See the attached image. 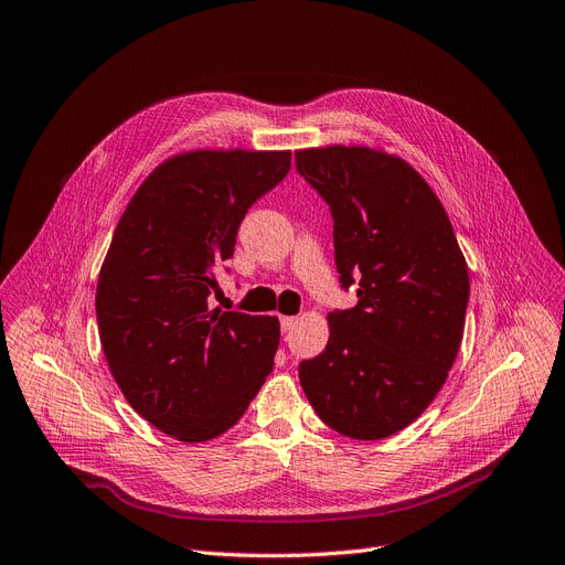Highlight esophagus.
Masks as SVG:
<instances>
[{
	"label": "esophagus",
	"mask_w": 565,
	"mask_h": 565,
	"mask_svg": "<svg viewBox=\"0 0 565 565\" xmlns=\"http://www.w3.org/2000/svg\"><path fill=\"white\" fill-rule=\"evenodd\" d=\"M296 326H298L296 316H281V332H290Z\"/></svg>",
	"instance_id": "34e87169"
}]
</instances>
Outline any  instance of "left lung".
Wrapping results in <instances>:
<instances>
[{
    "label": "left lung",
    "mask_w": 565,
    "mask_h": 565,
    "mask_svg": "<svg viewBox=\"0 0 565 565\" xmlns=\"http://www.w3.org/2000/svg\"><path fill=\"white\" fill-rule=\"evenodd\" d=\"M334 218L339 281L358 305L330 311L321 355L300 362L328 427L379 440L408 427L444 387L463 337L469 267L450 218L404 159L362 145L296 152Z\"/></svg>",
    "instance_id": "obj_1"
}]
</instances>
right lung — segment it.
Masks as SVG:
<instances>
[{
    "mask_svg": "<svg viewBox=\"0 0 565 565\" xmlns=\"http://www.w3.org/2000/svg\"><path fill=\"white\" fill-rule=\"evenodd\" d=\"M290 152L195 150L138 186L96 284L110 374L136 413L184 444L228 431L273 372L279 318L210 309L244 214Z\"/></svg>",
    "mask_w": 565,
    "mask_h": 565,
    "instance_id": "add662e5",
    "label": "right lung"
}]
</instances>
